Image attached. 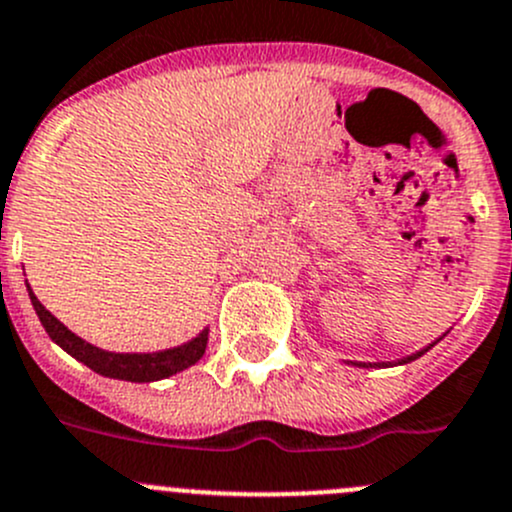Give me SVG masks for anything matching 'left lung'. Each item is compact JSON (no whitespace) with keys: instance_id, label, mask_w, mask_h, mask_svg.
<instances>
[{"instance_id":"obj_1","label":"left lung","mask_w":512,"mask_h":512,"mask_svg":"<svg viewBox=\"0 0 512 512\" xmlns=\"http://www.w3.org/2000/svg\"><path fill=\"white\" fill-rule=\"evenodd\" d=\"M435 342H438V340H435ZM435 342H433V345H435ZM433 345H428V347H425V350L415 352V355H408V357H403V360H400V362H413V360H418V357H423L425 352H428L430 347H433ZM357 365H362V367H372V362H357Z\"/></svg>"}]
</instances>
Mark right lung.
I'll return each instance as SVG.
<instances>
[{
    "instance_id": "add662e5",
    "label": "right lung",
    "mask_w": 512,
    "mask_h": 512,
    "mask_svg": "<svg viewBox=\"0 0 512 512\" xmlns=\"http://www.w3.org/2000/svg\"><path fill=\"white\" fill-rule=\"evenodd\" d=\"M29 300H32L34 310H37L39 322L44 325L47 335L62 347L64 352H69L72 357H77L79 362L89 367V370L99 372L104 377H114V380H130V382H152L162 380V377H170L175 372L187 370L190 365H195L202 355H205L207 347V330H202L195 340H190L187 345L172 347V350L162 352H107L99 350V347L89 345L82 337L74 335L72 330L62 325L42 302L37 300L32 290H29Z\"/></svg>"
}]
</instances>
